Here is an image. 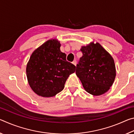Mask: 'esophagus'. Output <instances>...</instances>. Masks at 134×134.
<instances>
[{"label":"esophagus","instance_id":"esophagus-1","mask_svg":"<svg viewBox=\"0 0 134 134\" xmlns=\"http://www.w3.org/2000/svg\"><path fill=\"white\" fill-rule=\"evenodd\" d=\"M72 64H73L76 66V64H77V62H76V60H74L73 62H72Z\"/></svg>","mask_w":134,"mask_h":134}]
</instances>
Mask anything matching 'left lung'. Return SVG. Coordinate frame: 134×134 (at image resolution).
Instances as JSON below:
<instances>
[{"instance_id": "8db88e82", "label": "left lung", "mask_w": 134, "mask_h": 134, "mask_svg": "<svg viewBox=\"0 0 134 134\" xmlns=\"http://www.w3.org/2000/svg\"><path fill=\"white\" fill-rule=\"evenodd\" d=\"M80 51L83 55L76 65V73L84 89L94 96L105 93L116 76L113 58L97 42L82 47Z\"/></svg>"}]
</instances>
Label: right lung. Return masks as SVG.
Returning <instances> with one entry per match:
<instances>
[{"instance_id": "add662e5", "label": "right lung", "mask_w": 134, "mask_h": 134, "mask_svg": "<svg viewBox=\"0 0 134 134\" xmlns=\"http://www.w3.org/2000/svg\"><path fill=\"white\" fill-rule=\"evenodd\" d=\"M57 40L47 41L33 52L26 66V76L31 89L39 96L53 97L62 92L76 66L66 60Z\"/></svg>"}]
</instances>
